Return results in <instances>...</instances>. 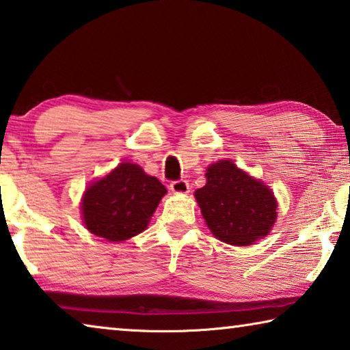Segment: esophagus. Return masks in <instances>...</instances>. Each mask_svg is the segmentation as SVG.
I'll return each mask as SVG.
<instances>
[{
  "label": "esophagus",
  "mask_w": 350,
  "mask_h": 350,
  "mask_svg": "<svg viewBox=\"0 0 350 350\" xmlns=\"http://www.w3.org/2000/svg\"><path fill=\"white\" fill-rule=\"evenodd\" d=\"M170 189L176 194H187L189 191V183L183 179L173 180L170 183Z\"/></svg>",
  "instance_id": "1"
}]
</instances>
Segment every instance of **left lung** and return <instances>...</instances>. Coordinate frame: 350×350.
I'll list each match as a JSON object with an SVG mask.
<instances>
[{"label":"left lung","mask_w":350,"mask_h":350,"mask_svg":"<svg viewBox=\"0 0 350 350\" xmlns=\"http://www.w3.org/2000/svg\"><path fill=\"white\" fill-rule=\"evenodd\" d=\"M205 176L206 183L194 196L217 239L232 245H250L270 232L278 204L269 187L232 161L210 165Z\"/></svg>","instance_id":"obj_1"}]
</instances>
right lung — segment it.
Instances as JSON below:
<instances>
[{
    "mask_svg": "<svg viewBox=\"0 0 350 350\" xmlns=\"http://www.w3.org/2000/svg\"><path fill=\"white\" fill-rule=\"evenodd\" d=\"M165 193L167 188L139 165L120 163L86 189L83 221L92 234L109 242L129 239L146 228Z\"/></svg>",
    "mask_w": 350,
    "mask_h": 350,
    "instance_id": "obj_1",
    "label": "right lung"
}]
</instances>
